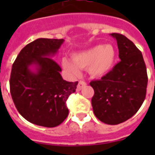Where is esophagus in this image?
Wrapping results in <instances>:
<instances>
[{
  "mask_svg": "<svg viewBox=\"0 0 155 155\" xmlns=\"http://www.w3.org/2000/svg\"><path fill=\"white\" fill-rule=\"evenodd\" d=\"M86 85V83L84 82V81H79V84L77 85V89H76V91H80L82 89V88L84 87Z\"/></svg>",
  "mask_w": 155,
  "mask_h": 155,
  "instance_id": "obj_1",
  "label": "esophagus"
}]
</instances>
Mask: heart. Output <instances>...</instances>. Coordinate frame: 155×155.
Segmentation results:
<instances>
[{
  "instance_id": "heart-1",
  "label": "heart",
  "mask_w": 155,
  "mask_h": 155,
  "mask_svg": "<svg viewBox=\"0 0 155 155\" xmlns=\"http://www.w3.org/2000/svg\"><path fill=\"white\" fill-rule=\"evenodd\" d=\"M115 50L111 45H95L72 55V59L62 58L61 64L71 75L78 76L81 69H87L92 77H102L114 67Z\"/></svg>"
}]
</instances>
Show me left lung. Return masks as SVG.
Segmentation results:
<instances>
[{
  "mask_svg": "<svg viewBox=\"0 0 155 155\" xmlns=\"http://www.w3.org/2000/svg\"><path fill=\"white\" fill-rule=\"evenodd\" d=\"M117 41L120 61L107 74L91 85V104L98 120L107 124L123 123L139 110L146 95V66L142 53L124 35L110 34Z\"/></svg>",
  "mask_w": 155,
  "mask_h": 155,
  "instance_id": "8db88e82",
  "label": "left lung"
}]
</instances>
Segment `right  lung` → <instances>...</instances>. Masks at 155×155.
<instances>
[{"instance_id": "right-lung-1", "label": "right lung", "mask_w": 155, "mask_h": 155, "mask_svg": "<svg viewBox=\"0 0 155 155\" xmlns=\"http://www.w3.org/2000/svg\"><path fill=\"white\" fill-rule=\"evenodd\" d=\"M63 39L39 38L26 45L12 65L10 89L19 113L40 126H58L69 114L66 101L78 82L61 76V68L51 59Z\"/></svg>"}]
</instances>
